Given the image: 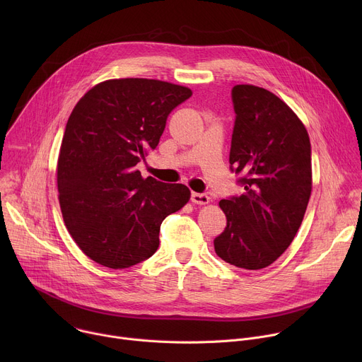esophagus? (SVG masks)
Wrapping results in <instances>:
<instances>
[{
  "instance_id": "1",
  "label": "esophagus",
  "mask_w": 362,
  "mask_h": 362,
  "mask_svg": "<svg viewBox=\"0 0 362 362\" xmlns=\"http://www.w3.org/2000/svg\"><path fill=\"white\" fill-rule=\"evenodd\" d=\"M190 199H192V202L196 203V204H208V203L211 202V197H209L208 194H204V193H196V192L192 193Z\"/></svg>"
}]
</instances>
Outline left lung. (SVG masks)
Listing matches in <instances>:
<instances>
[{"mask_svg":"<svg viewBox=\"0 0 362 362\" xmlns=\"http://www.w3.org/2000/svg\"><path fill=\"white\" fill-rule=\"evenodd\" d=\"M230 169L245 193L219 202L225 230L214 240L219 257L256 271L274 264L293 240L313 190L311 143L300 119L267 88L238 84Z\"/></svg>","mask_w":362,"mask_h":362,"instance_id":"obj_1","label":"left lung"}]
</instances>
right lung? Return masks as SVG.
<instances>
[{
	"label": "right lung",
	"mask_w": 362,
	"mask_h": 362,
	"mask_svg": "<svg viewBox=\"0 0 362 362\" xmlns=\"http://www.w3.org/2000/svg\"><path fill=\"white\" fill-rule=\"evenodd\" d=\"M192 90L151 78H112L73 109L57 160L64 225L91 261L130 268L159 247L160 225L190 199L182 183L141 177L136 165L156 148L170 112Z\"/></svg>",
	"instance_id": "1"
}]
</instances>
